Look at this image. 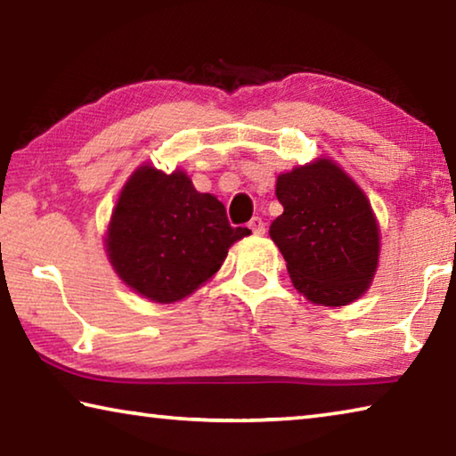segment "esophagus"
<instances>
[{
  "label": "esophagus",
  "mask_w": 456,
  "mask_h": 456,
  "mask_svg": "<svg viewBox=\"0 0 456 456\" xmlns=\"http://www.w3.org/2000/svg\"><path fill=\"white\" fill-rule=\"evenodd\" d=\"M247 227H249L256 235H264L265 233V223L261 221V217H253Z\"/></svg>",
  "instance_id": "esophagus-1"
}]
</instances>
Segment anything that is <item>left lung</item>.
I'll return each instance as SVG.
<instances>
[{
    "mask_svg": "<svg viewBox=\"0 0 456 456\" xmlns=\"http://www.w3.org/2000/svg\"><path fill=\"white\" fill-rule=\"evenodd\" d=\"M283 205L269 235L297 291L314 304L346 305L370 288L380 231L364 192L336 163L320 159L277 176Z\"/></svg>",
    "mask_w": 456,
    "mask_h": 456,
    "instance_id": "1",
    "label": "left lung"
}]
</instances>
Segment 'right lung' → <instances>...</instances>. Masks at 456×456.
Instances as JSON below:
<instances>
[{"label":"right lung","instance_id":"obj_1","mask_svg":"<svg viewBox=\"0 0 456 456\" xmlns=\"http://www.w3.org/2000/svg\"><path fill=\"white\" fill-rule=\"evenodd\" d=\"M249 233L231 227L221 200L199 192L183 171L144 165L120 191L106 251L130 289L173 304L217 273L229 247Z\"/></svg>","mask_w":456,"mask_h":456}]
</instances>
